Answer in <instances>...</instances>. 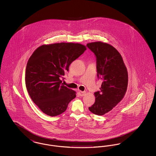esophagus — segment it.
<instances>
[{
	"label": "esophagus",
	"instance_id": "obj_1",
	"mask_svg": "<svg viewBox=\"0 0 156 156\" xmlns=\"http://www.w3.org/2000/svg\"><path fill=\"white\" fill-rule=\"evenodd\" d=\"M85 94H86V92L85 91H81V90L79 91V94L81 97H83L85 95Z\"/></svg>",
	"mask_w": 156,
	"mask_h": 156
}]
</instances>
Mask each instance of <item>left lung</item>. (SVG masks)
Returning <instances> with one entry per match:
<instances>
[{
    "instance_id": "1",
    "label": "left lung",
    "mask_w": 156,
    "mask_h": 156,
    "mask_svg": "<svg viewBox=\"0 0 156 156\" xmlns=\"http://www.w3.org/2000/svg\"><path fill=\"white\" fill-rule=\"evenodd\" d=\"M87 46L95 55L97 76L102 81L100 90L94 93L95 102L89 110L102 116L111 111L124 97L128 83L127 71L121 55L113 46L100 41Z\"/></svg>"
}]
</instances>
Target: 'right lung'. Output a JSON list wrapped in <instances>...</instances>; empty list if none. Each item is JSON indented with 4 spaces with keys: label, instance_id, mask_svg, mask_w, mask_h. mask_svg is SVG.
I'll use <instances>...</instances> for the list:
<instances>
[{
    "label": "right lung",
    "instance_id": "right-lung-1",
    "mask_svg": "<svg viewBox=\"0 0 156 156\" xmlns=\"http://www.w3.org/2000/svg\"><path fill=\"white\" fill-rule=\"evenodd\" d=\"M87 50L78 43L43 45L28 60L25 81L32 101L46 115L58 116L76 97L75 92L62 83L69 65Z\"/></svg>",
    "mask_w": 156,
    "mask_h": 156
}]
</instances>
